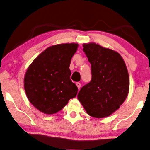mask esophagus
Segmentation results:
<instances>
[{
  "label": "esophagus",
  "instance_id": "obj_1",
  "mask_svg": "<svg viewBox=\"0 0 150 150\" xmlns=\"http://www.w3.org/2000/svg\"><path fill=\"white\" fill-rule=\"evenodd\" d=\"M76 86H77V87L78 88V90H80V88H81V83L80 82H77L76 83Z\"/></svg>",
  "mask_w": 150,
  "mask_h": 150
}]
</instances>
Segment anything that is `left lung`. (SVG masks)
<instances>
[{"instance_id": "left-lung-1", "label": "left lung", "mask_w": 150, "mask_h": 150, "mask_svg": "<svg viewBox=\"0 0 150 150\" xmlns=\"http://www.w3.org/2000/svg\"><path fill=\"white\" fill-rule=\"evenodd\" d=\"M91 63V80L81 88L78 99L87 113L108 117L119 108L129 90V76L119 53L96 43L83 44Z\"/></svg>"}]
</instances>
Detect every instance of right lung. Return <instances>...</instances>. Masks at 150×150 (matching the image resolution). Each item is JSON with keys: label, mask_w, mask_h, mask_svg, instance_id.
I'll list each match as a JSON object with an SVG mask.
<instances>
[{"label": "right lung", "mask_w": 150, "mask_h": 150, "mask_svg": "<svg viewBox=\"0 0 150 150\" xmlns=\"http://www.w3.org/2000/svg\"><path fill=\"white\" fill-rule=\"evenodd\" d=\"M78 46L65 43L48 47L28 68L25 93L30 103L43 113H57L76 96L78 88L70 80L69 67Z\"/></svg>", "instance_id": "obj_1"}]
</instances>
